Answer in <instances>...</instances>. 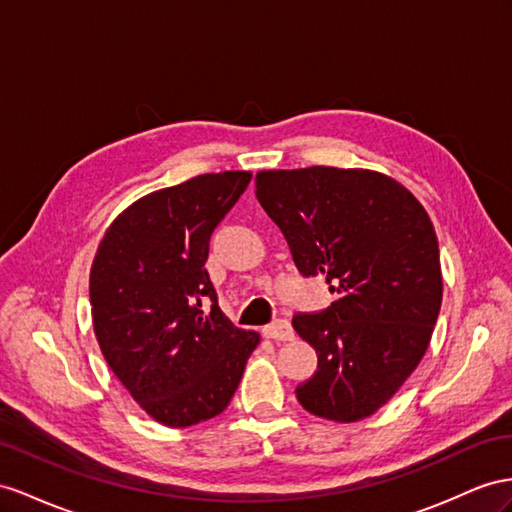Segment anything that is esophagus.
Returning a JSON list of instances; mask_svg holds the SVG:
<instances>
[{"instance_id":"esophagus-1","label":"esophagus","mask_w":512,"mask_h":512,"mask_svg":"<svg viewBox=\"0 0 512 512\" xmlns=\"http://www.w3.org/2000/svg\"><path fill=\"white\" fill-rule=\"evenodd\" d=\"M261 333H264L268 339H274V342H287V339L294 337L292 324L287 322V320L272 322V324L264 326V329H261Z\"/></svg>"}]
</instances>
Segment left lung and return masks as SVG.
Listing matches in <instances>:
<instances>
[{
    "label": "left lung",
    "mask_w": 512,
    "mask_h": 512,
    "mask_svg": "<svg viewBox=\"0 0 512 512\" xmlns=\"http://www.w3.org/2000/svg\"><path fill=\"white\" fill-rule=\"evenodd\" d=\"M255 188L298 272L322 274L337 294L329 309L292 320L318 355L298 402L331 422L370 417L435 331L443 277L430 216L400 181L368 168L259 170Z\"/></svg>",
    "instance_id": "8db88e82"
}]
</instances>
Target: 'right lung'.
Wrapping results in <instances>:
<instances>
[{"instance_id": "1", "label": "right lung", "mask_w": 512, "mask_h": 512, "mask_svg": "<svg viewBox=\"0 0 512 512\" xmlns=\"http://www.w3.org/2000/svg\"><path fill=\"white\" fill-rule=\"evenodd\" d=\"M251 170H225L155 190L112 220L90 268L99 348L142 411L188 428L227 409L259 333L220 311L203 268L209 238Z\"/></svg>"}]
</instances>
